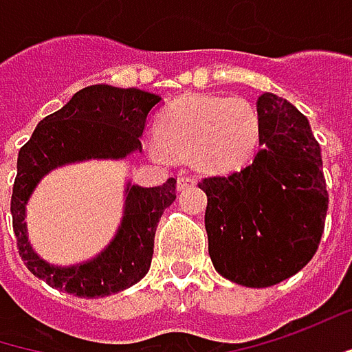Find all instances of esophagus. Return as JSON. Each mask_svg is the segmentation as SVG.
I'll list each match as a JSON object with an SVG mask.
<instances>
[{
	"label": "esophagus",
	"mask_w": 352,
	"mask_h": 352,
	"mask_svg": "<svg viewBox=\"0 0 352 352\" xmlns=\"http://www.w3.org/2000/svg\"><path fill=\"white\" fill-rule=\"evenodd\" d=\"M191 185H195V177L181 175L177 179V189H179V191H181V189H187V187H191Z\"/></svg>",
	"instance_id": "1"
}]
</instances>
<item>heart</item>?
Returning a JSON list of instances; mask_svg holds the SVG:
<instances>
[{"label":"heart","instance_id":"heart-1","mask_svg":"<svg viewBox=\"0 0 352 352\" xmlns=\"http://www.w3.org/2000/svg\"><path fill=\"white\" fill-rule=\"evenodd\" d=\"M157 155L193 159L213 173L239 171L257 155L261 115L245 97L191 95L173 103L157 125Z\"/></svg>","mask_w":352,"mask_h":352}]
</instances>
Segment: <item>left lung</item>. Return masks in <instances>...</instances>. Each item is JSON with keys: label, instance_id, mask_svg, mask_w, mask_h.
I'll use <instances>...</instances> for the list:
<instances>
[{"label": "left lung", "instance_id": "1", "mask_svg": "<svg viewBox=\"0 0 352 352\" xmlns=\"http://www.w3.org/2000/svg\"><path fill=\"white\" fill-rule=\"evenodd\" d=\"M261 149L229 175L205 177V229L219 275L243 287H271L313 258L324 231L329 193L320 147L307 117L263 94Z\"/></svg>", "mask_w": 352, "mask_h": 352}]
</instances>
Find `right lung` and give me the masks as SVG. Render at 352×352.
<instances>
[{"mask_svg": "<svg viewBox=\"0 0 352 352\" xmlns=\"http://www.w3.org/2000/svg\"><path fill=\"white\" fill-rule=\"evenodd\" d=\"M161 97L141 89L91 85L73 95L67 105L47 115L19 149L11 193L13 233L19 257L35 277L75 297H107L129 289L147 275L153 257L157 223L175 201L177 181L159 187L127 185L123 221L109 247L87 263L55 267L33 253L25 229V205L41 177L55 167L85 159H123L141 151L147 117Z\"/></svg>", "mask_w": 352, "mask_h": 352, "instance_id": "obj_1", "label": "right lung"}]
</instances>
